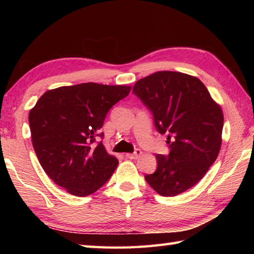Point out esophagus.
<instances>
[{"mask_svg":"<svg viewBox=\"0 0 254 254\" xmlns=\"http://www.w3.org/2000/svg\"><path fill=\"white\" fill-rule=\"evenodd\" d=\"M141 154H142L141 150L136 149L135 152L132 153V154H127V157L130 158V159H137V158L139 157V156H141Z\"/></svg>","mask_w":254,"mask_h":254,"instance_id":"esophagus-1","label":"esophagus"}]
</instances>
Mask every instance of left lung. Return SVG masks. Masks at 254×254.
Here are the masks:
<instances>
[{
	"label": "left lung",
	"instance_id": "left-lung-1",
	"mask_svg": "<svg viewBox=\"0 0 254 254\" xmlns=\"http://www.w3.org/2000/svg\"><path fill=\"white\" fill-rule=\"evenodd\" d=\"M152 111L155 127L167 134L169 155H156L157 169L145 180L163 196H176L194 187L216 160L222 146L224 115L195 76L160 71L133 87Z\"/></svg>",
	"mask_w": 254,
	"mask_h": 254
}]
</instances>
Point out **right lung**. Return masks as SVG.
<instances>
[{
    "mask_svg": "<svg viewBox=\"0 0 254 254\" xmlns=\"http://www.w3.org/2000/svg\"><path fill=\"white\" fill-rule=\"evenodd\" d=\"M131 86L83 83L50 89L29 111L32 146L46 174L76 196L93 194L119 164L101 142L108 111Z\"/></svg>",
    "mask_w": 254,
    "mask_h": 254,
    "instance_id": "obj_1",
    "label": "right lung"
}]
</instances>
